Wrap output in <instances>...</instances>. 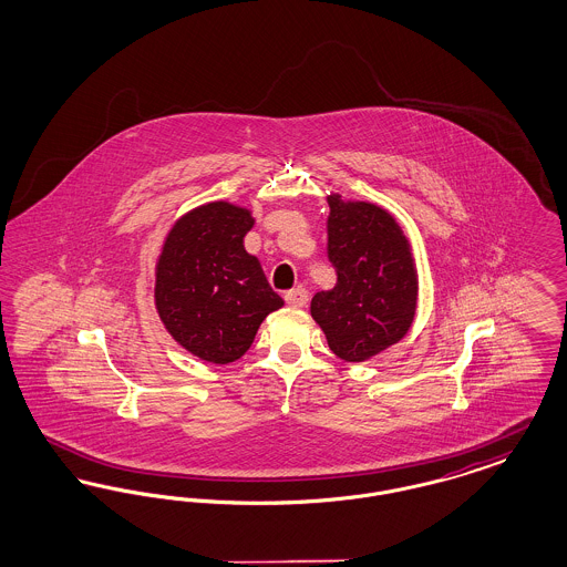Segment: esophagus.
<instances>
[{
  "mask_svg": "<svg viewBox=\"0 0 567 567\" xmlns=\"http://www.w3.org/2000/svg\"><path fill=\"white\" fill-rule=\"evenodd\" d=\"M285 301L293 308H303L308 303V291L306 289H293L285 293Z\"/></svg>",
  "mask_w": 567,
  "mask_h": 567,
  "instance_id": "1",
  "label": "esophagus"
}]
</instances>
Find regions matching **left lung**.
<instances>
[{"mask_svg":"<svg viewBox=\"0 0 567 567\" xmlns=\"http://www.w3.org/2000/svg\"><path fill=\"white\" fill-rule=\"evenodd\" d=\"M327 202V255L338 282L312 297L310 315L331 351L361 363L398 344L412 327L419 276L395 216L370 202H344L338 193Z\"/></svg>","mask_w":567,"mask_h":567,"instance_id":"obj_1","label":"left lung"}]
</instances>
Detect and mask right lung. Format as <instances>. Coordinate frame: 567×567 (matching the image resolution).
Masks as SVG:
<instances>
[{
	"instance_id": "right-lung-1",
	"label": "right lung",
	"mask_w": 567,
	"mask_h": 567,
	"mask_svg": "<svg viewBox=\"0 0 567 567\" xmlns=\"http://www.w3.org/2000/svg\"><path fill=\"white\" fill-rule=\"evenodd\" d=\"M248 208L210 202L181 216L155 266V306L167 333L190 354L227 365L250 349L259 324L282 308L257 257L244 248Z\"/></svg>"
}]
</instances>
